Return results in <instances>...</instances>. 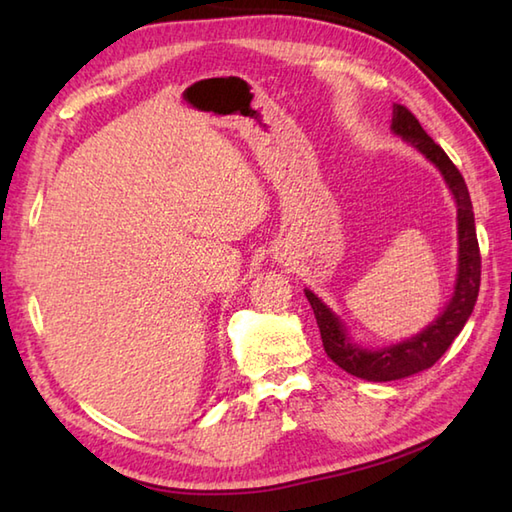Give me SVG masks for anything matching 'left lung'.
<instances>
[{
    "instance_id": "8db88e82",
    "label": "left lung",
    "mask_w": 512,
    "mask_h": 512,
    "mask_svg": "<svg viewBox=\"0 0 512 512\" xmlns=\"http://www.w3.org/2000/svg\"><path fill=\"white\" fill-rule=\"evenodd\" d=\"M391 132L411 143L424 158H429L440 169L444 182H447L449 191L453 193L455 204H458V277H455L453 297L436 321L427 325L420 334L411 336V339L380 347V350H367V347L354 343L347 336L343 321L312 290H306L314 317H317L325 354L341 369H345L347 374L372 380V383L407 378L436 363L449 350L455 336L462 332L464 323L469 321L477 301V292H480L482 275V257L475 235L473 204L462 173L453 165L451 158L444 154V149L433 143L431 136L418 123V118L405 105H394Z\"/></svg>"
}]
</instances>
